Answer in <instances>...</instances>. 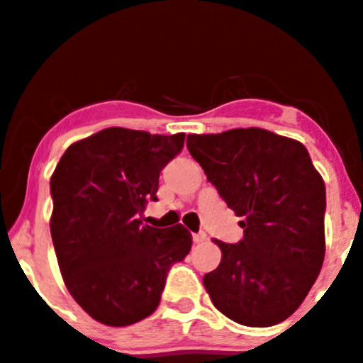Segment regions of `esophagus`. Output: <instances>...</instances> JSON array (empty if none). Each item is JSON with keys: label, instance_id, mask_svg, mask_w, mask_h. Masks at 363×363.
<instances>
[{"label": "esophagus", "instance_id": "1", "mask_svg": "<svg viewBox=\"0 0 363 363\" xmlns=\"http://www.w3.org/2000/svg\"><path fill=\"white\" fill-rule=\"evenodd\" d=\"M193 240H194V243H203L204 240H206V233H194Z\"/></svg>", "mask_w": 363, "mask_h": 363}]
</instances>
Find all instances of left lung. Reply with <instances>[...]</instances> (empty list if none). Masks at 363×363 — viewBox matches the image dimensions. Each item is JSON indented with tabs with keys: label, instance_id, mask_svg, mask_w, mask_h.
Here are the masks:
<instances>
[{
	"label": "left lung",
	"instance_id": "left-lung-1",
	"mask_svg": "<svg viewBox=\"0 0 363 363\" xmlns=\"http://www.w3.org/2000/svg\"><path fill=\"white\" fill-rule=\"evenodd\" d=\"M199 162L235 215L243 238L223 243L203 282L235 323L274 326L301 306L325 259V182L298 140L262 128L187 135Z\"/></svg>",
	"mask_w": 363,
	"mask_h": 363
}]
</instances>
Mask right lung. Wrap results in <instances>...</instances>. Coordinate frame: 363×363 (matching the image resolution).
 Here are the masks:
<instances>
[{
    "mask_svg": "<svg viewBox=\"0 0 363 363\" xmlns=\"http://www.w3.org/2000/svg\"><path fill=\"white\" fill-rule=\"evenodd\" d=\"M184 133L106 128L72 143L50 177V233L65 286L108 326L150 316L165 279L193 237L182 225L154 228L140 215L157 201L162 169L184 147Z\"/></svg>",
    "mask_w": 363,
    "mask_h": 363,
    "instance_id": "add662e5",
    "label": "right lung"
}]
</instances>
